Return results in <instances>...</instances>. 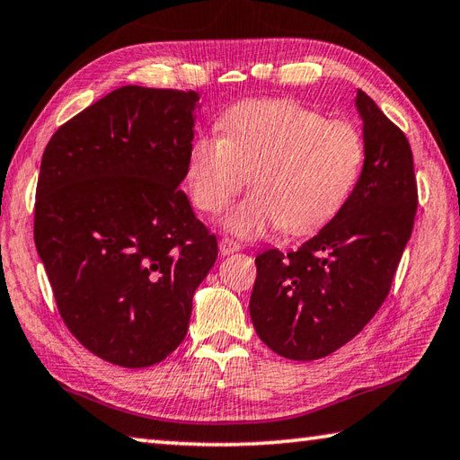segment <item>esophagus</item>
I'll use <instances>...</instances> for the list:
<instances>
[{"label": "esophagus", "mask_w": 460, "mask_h": 460, "mask_svg": "<svg viewBox=\"0 0 460 460\" xmlns=\"http://www.w3.org/2000/svg\"><path fill=\"white\" fill-rule=\"evenodd\" d=\"M239 249H241V245L237 243V241H233V239H229V237H223V239L219 241V252H221V255H231V253L239 252Z\"/></svg>", "instance_id": "34e87169"}]
</instances>
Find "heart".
Segmentation results:
<instances>
[{"instance_id":"1","label":"heart","mask_w":460,"mask_h":460,"mask_svg":"<svg viewBox=\"0 0 460 460\" xmlns=\"http://www.w3.org/2000/svg\"><path fill=\"white\" fill-rule=\"evenodd\" d=\"M364 138L352 124L291 100H249L229 108L219 137L201 135L189 146L185 185L205 213H221L243 185L253 190L223 217L243 239L275 227L307 233L328 223L360 179Z\"/></svg>"}]
</instances>
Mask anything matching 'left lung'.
Here are the masks:
<instances>
[{"mask_svg":"<svg viewBox=\"0 0 460 460\" xmlns=\"http://www.w3.org/2000/svg\"><path fill=\"white\" fill-rule=\"evenodd\" d=\"M356 111L366 158L346 205L297 252L255 257L253 328L289 360H317L362 332L386 299L414 227L411 145L362 90Z\"/></svg>","mask_w":460,"mask_h":460,"instance_id":"left-lung-1","label":"left lung"}]
</instances>
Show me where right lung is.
<instances>
[{"mask_svg": "<svg viewBox=\"0 0 460 460\" xmlns=\"http://www.w3.org/2000/svg\"><path fill=\"white\" fill-rule=\"evenodd\" d=\"M193 90L122 86L54 132L40 164L33 239L58 310L82 346L122 368L187 336L217 259L185 179Z\"/></svg>", "mask_w": 460, "mask_h": 460, "instance_id": "right-lung-1", "label": "right lung"}]
</instances>
